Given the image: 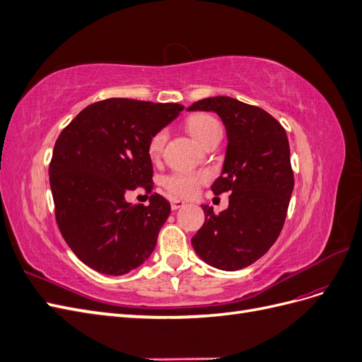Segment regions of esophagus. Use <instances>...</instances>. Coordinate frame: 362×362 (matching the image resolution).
<instances>
[{
    "mask_svg": "<svg viewBox=\"0 0 362 362\" xmlns=\"http://www.w3.org/2000/svg\"><path fill=\"white\" fill-rule=\"evenodd\" d=\"M184 205H185V202L181 201V199H178V198H173V199L170 201V206H172L173 211H175V210H180V208H182Z\"/></svg>",
    "mask_w": 362,
    "mask_h": 362,
    "instance_id": "esophagus-1",
    "label": "esophagus"
}]
</instances>
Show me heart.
Returning a JSON list of instances; mask_svg holds the SVG:
<instances>
[{
    "label": "heart",
    "mask_w": 362,
    "mask_h": 362,
    "mask_svg": "<svg viewBox=\"0 0 362 362\" xmlns=\"http://www.w3.org/2000/svg\"><path fill=\"white\" fill-rule=\"evenodd\" d=\"M189 133L194 137L196 141L204 146L208 140L217 133H221L222 127L217 122V119L210 115H194L187 119ZM168 133L164 129L157 131L148 140V154L152 160H158L163 154L164 145H166ZM206 177L204 173H190V172H173L164 178L163 184L170 193L182 196V198H190L196 194L199 185L204 184Z\"/></svg>",
    "instance_id": "obj_1"
}]
</instances>
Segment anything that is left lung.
Returning <instances> with one entry per match:
<instances>
[{
	"label": "left lung",
	"mask_w": 362,
	"mask_h": 362,
	"mask_svg": "<svg viewBox=\"0 0 362 362\" xmlns=\"http://www.w3.org/2000/svg\"><path fill=\"white\" fill-rule=\"evenodd\" d=\"M187 110L214 112L225 124L226 156L211 190L231 193L222 213L202 205L205 222L193 249L216 269H245L272 247L286 222L294 187L287 133L262 108L229 96L205 98Z\"/></svg>",
	"instance_id": "1"
}]
</instances>
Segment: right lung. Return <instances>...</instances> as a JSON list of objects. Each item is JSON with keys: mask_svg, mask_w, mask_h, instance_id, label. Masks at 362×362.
Listing matches in <instances>:
<instances>
[{"mask_svg": "<svg viewBox=\"0 0 362 362\" xmlns=\"http://www.w3.org/2000/svg\"><path fill=\"white\" fill-rule=\"evenodd\" d=\"M182 110L181 104L110 98L87 105L60 133L49 163L56 221L86 266L125 275L156 249L170 204L154 193L149 205H131L125 194L152 189L148 140Z\"/></svg>", "mask_w": 362, "mask_h": 362, "instance_id": "1", "label": "right lung"}]
</instances>
